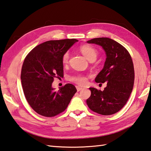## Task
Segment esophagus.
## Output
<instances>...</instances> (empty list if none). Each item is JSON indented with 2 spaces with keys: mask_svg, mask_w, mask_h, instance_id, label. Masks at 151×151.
Wrapping results in <instances>:
<instances>
[{
  "mask_svg": "<svg viewBox=\"0 0 151 151\" xmlns=\"http://www.w3.org/2000/svg\"><path fill=\"white\" fill-rule=\"evenodd\" d=\"M76 90H77L78 91H80L81 90H83V88H81V87H80V86H76Z\"/></svg>",
  "mask_w": 151,
  "mask_h": 151,
  "instance_id": "esophagus-1",
  "label": "esophagus"
}]
</instances>
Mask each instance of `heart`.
I'll return each mask as SVG.
<instances>
[{
	"instance_id": "1",
	"label": "heart",
	"mask_w": 151,
	"mask_h": 151,
	"mask_svg": "<svg viewBox=\"0 0 151 151\" xmlns=\"http://www.w3.org/2000/svg\"><path fill=\"white\" fill-rule=\"evenodd\" d=\"M80 51L83 54L88 60H96L97 55V50L93 46L89 45V44H84L80 47ZM69 53L65 52L62 57V61L64 64H67L69 61ZM70 81L75 82V83L80 85H84L87 82V78L84 76L81 75H77L73 76L70 78Z\"/></svg>"
}]
</instances>
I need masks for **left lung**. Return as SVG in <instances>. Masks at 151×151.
I'll return each mask as SVG.
<instances>
[{"label":"left lung","mask_w":151,"mask_h":151,"mask_svg":"<svg viewBox=\"0 0 151 151\" xmlns=\"http://www.w3.org/2000/svg\"><path fill=\"white\" fill-rule=\"evenodd\" d=\"M101 46L106 54L103 69L97 75V83H107L104 90L90 88L91 96L86 103L91 111L102 115L119 112L128 101L134 84V67L131 55L124 47L109 38L87 41Z\"/></svg>","instance_id":"obj_1"}]
</instances>
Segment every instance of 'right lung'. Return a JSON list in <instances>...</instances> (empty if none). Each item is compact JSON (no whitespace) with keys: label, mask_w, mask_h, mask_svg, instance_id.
I'll use <instances>...</instances> for the list:
<instances>
[{"label":"right lung","mask_w":151,"mask_h":151,"mask_svg":"<svg viewBox=\"0 0 151 151\" xmlns=\"http://www.w3.org/2000/svg\"><path fill=\"white\" fill-rule=\"evenodd\" d=\"M76 39L49 40L37 46L23 61L21 80L27 101L33 110L42 116L52 117L67 109L76 92L75 86L67 84L55 91V77L63 76L62 57Z\"/></svg>","instance_id":"obj_1"}]
</instances>
